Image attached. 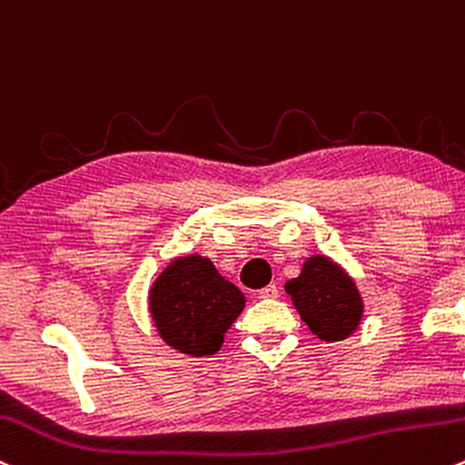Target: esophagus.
I'll return each mask as SVG.
<instances>
[{
  "mask_svg": "<svg viewBox=\"0 0 465 465\" xmlns=\"http://www.w3.org/2000/svg\"><path fill=\"white\" fill-rule=\"evenodd\" d=\"M278 295H280V291H278V287H275V284H269V287L258 291L260 300H275Z\"/></svg>",
  "mask_w": 465,
  "mask_h": 465,
  "instance_id": "obj_1",
  "label": "esophagus"
}]
</instances>
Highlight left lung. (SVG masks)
Here are the masks:
<instances>
[{"instance_id": "1", "label": "left lung", "mask_w": 465, "mask_h": 465, "mask_svg": "<svg viewBox=\"0 0 465 465\" xmlns=\"http://www.w3.org/2000/svg\"><path fill=\"white\" fill-rule=\"evenodd\" d=\"M284 289L311 333L329 344L353 335L364 318V300L355 280L324 253L304 260L302 272L289 280Z\"/></svg>"}]
</instances>
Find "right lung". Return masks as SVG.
<instances>
[{
    "label": "right lung",
    "instance_id": "1",
    "mask_svg": "<svg viewBox=\"0 0 465 465\" xmlns=\"http://www.w3.org/2000/svg\"><path fill=\"white\" fill-rule=\"evenodd\" d=\"M242 291L198 253L176 256L156 275L147 309L167 346L192 357L221 351L224 333L244 309Z\"/></svg>",
    "mask_w": 465,
    "mask_h": 465
}]
</instances>
